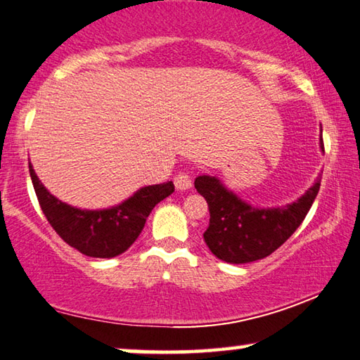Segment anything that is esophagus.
<instances>
[{"label": "esophagus", "instance_id": "34e87169", "mask_svg": "<svg viewBox=\"0 0 360 360\" xmlns=\"http://www.w3.org/2000/svg\"><path fill=\"white\" fill-rule=\"evenodd\" d=\"M174 186L178 191H189L192 187V178L187 173H179L174 176Z\"/></svg>", "mask_w": 360, "mask_h": 360}]
</instances>
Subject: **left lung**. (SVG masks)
I'll return each mask as SVG.
<instances>
[{
	"label": "left lung",
	"mask_w": 360,
	"mask_h": 360,
	"mask_svg": "<svg viewBox=\"0 0 360 360\" xmlns=\"http://www.w3.org/2000/svg\"><path fill=\"white\" fill-rule=\"evenodd\" d=\"M193 186L208 203L210 224L203 238L211 253L226 262L243 264L266 258L292 237L316 200L321 178L303 197L281 208H255L214 176H198Z\"/></svg>",
	"instance_id": "left-lung-1"
}]
</instances>
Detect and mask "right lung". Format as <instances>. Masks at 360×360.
<instances>
[{
	"instance_id": "obj_1",
	"label": "right lung",
	"mask_w": 360,
	"mask_h": 360,
	"mask_svg": "<svg viewBox=\"0 0 360 360\" xmlns=\"http://www.w3.org/2000/svg\"><path fill=\"white\" fill-rule=\"evenodd\" d=\"M39 207L65 243L91 258H113L134 243L157 203L174 192L171 181L142 187L128 200L107 210H79L57 200L28 163Z\"/></svg>"
}]
</instances>
